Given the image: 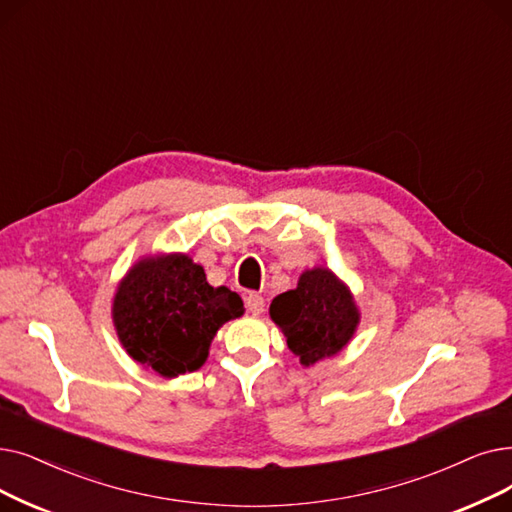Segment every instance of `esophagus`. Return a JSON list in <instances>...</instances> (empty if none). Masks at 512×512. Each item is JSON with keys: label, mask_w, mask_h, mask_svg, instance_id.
<instances>
[{"label": "esophagus", "mask_w": 512, "mask_h": 512, "mask_svg": "<svg viewBox=\"0 0 512 512\" xmlns=\"http://www.w3.org/2000/svg\"><path fill=\"white\" fill-rule=\"evenodd\" d=\"M247 309L251 311L253 316L263 314V309H265V301H263V297H261V295H257V293H251V295L247 297Z\"/></svg>", "instance_id": "34e87169"}]
</instances>
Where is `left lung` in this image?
I'll return each mask as SVG.
<instances>
[{"label": "left lung", "instance_id": "obj_1", "mask_svg": "<svg viewBox=\"0 0 512 512\" xmlns=\"http://www.w3.org/2000/svg\"><path fill=\"white\" fill-rule=\"evenodd\" d=\"M270 318L299 362L314 366L324 358H335L349 345L362 314L349 286L318 265L299 276L297 288L272 301Z\"/></svg>", "mask_w": 512, "mask_h": 512}]
</instances>
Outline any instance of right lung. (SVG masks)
Listing matches in <instances>:
<instances>
[{
  "label": "right lung",
  "mask_w": 512,
  "mask_h": 512,
  "mask_svg": "<svg viewBox=\"0 0 512 512\" xmlns=\"http://www.w3.org/2000/svg\"><path fill=\"white\" fill-rule=\"evenodd\" d=\"M242 314V299L226 286H211L203 265L186 253L148 255L133 263L110 309L129 358L163 379L201 368L217 330Z\"/></svg>",
  "instance_id": "obj_1"
}]
</instances>
